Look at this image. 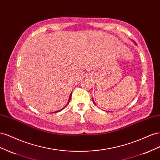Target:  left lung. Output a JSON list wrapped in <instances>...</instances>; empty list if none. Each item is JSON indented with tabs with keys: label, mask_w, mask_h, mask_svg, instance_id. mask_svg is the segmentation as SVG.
Here are the masks:
<instances>
[{
	"label": "left lung",
	"mask_w": 160,
	"mask_h": 160,
	"mask_svg": "<svg viewBox=\"0 0 160 160\" xmlns=\"http://www.w3.org/2000/svg\"><path fill=\"white\" fill-rule=\"evenodd\" d=\"M135 44H136V43H135ZM92 100H93V98H92ZM93 102L95 104V102H94V100H93Z\"/></svg>",
	"instance_id": "left-lung-1"
}]
</instances>
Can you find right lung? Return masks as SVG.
<instances>
[{
	"instance_id": "right-lung-1",
	"label": "right lung",
	"mask_w": 160,
	"mask_h": 160,
	"mask_svg": "<svg viewBox=\"0 0 160 160\" xmlns=\"http://www.w3.org/2000/svg\"><path fill=\"white\" fill-rule=\"evenodd\" d=\"M72 92H71V94H70V97H69V99H68V102H67V104H66V106H65L64 107H63V108H62V109H60V110H59V111H56V112H60V111H61L62 110H63V108H65V107H66L67 106V104H68V103H69V102H70V98H71V97H72Z\"/></svg>"
}]
</instances>
